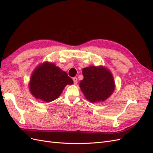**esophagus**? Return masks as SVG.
<instances>
[{
	"instance_id": "1",
	"label": "esophagus",
	"mask_w": 153,
	"mask_h": 153,
	"mask_svg": "<svg viewBox=\"0 0 153 153\" xmlns=\"http://www.w3.org/2000/svg\"><path fill=\"white\" fill-rule=\"evenodd\" d=\"M73 82H74V84H77V82H78L77 78H76V77H74V78H73Z\"/></svg>"
}]
</instances>
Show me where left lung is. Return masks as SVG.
Listing matches in <instances>:
<instances>
[{"label": "left lung", "instance_id": "left-lung-1", "mask_svg": "<svg viewBox=\"0 0 153 153\" xmlns=\"http://www.w3.org/2000/svg\"><path fill=\"white\" fill-rule=\"evenodd\" d=\"M84 79L80 87L85 98L91 103L104 101L112 94L115 82L112 73L105 66H89L82 69Z\"/></svg>", "mask_w": 153, "mask_h": 153}]
</instances>
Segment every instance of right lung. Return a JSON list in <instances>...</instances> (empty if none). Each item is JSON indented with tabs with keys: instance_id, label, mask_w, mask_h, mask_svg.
Instances as JSON below:
<instances>
[{
	"instance_id": "add662e5",
	"label": "right lung",
	"mask_w": 153,
	"mask_h": 153,
	"mask_svg": "<svg viewBox=\"0 0 153 153\" xmlns=\"http://www.w3.org/2000/svg\"><path fill=\"white\" fill-rule=\"evenodd\" d=\"M73 84L67 73L53 62H44L32 72L29 88L36 99L49 103L59 98L66 85Z\"/></svg>"
}]
</instances>
